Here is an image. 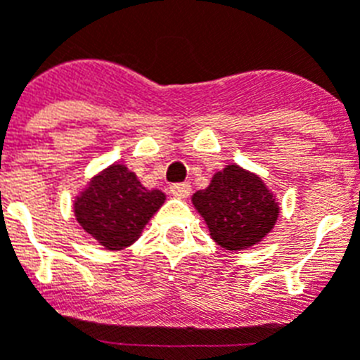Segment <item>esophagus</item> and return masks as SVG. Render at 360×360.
<instances>
[{
    "label": "esophagus",
    "instance_id": "esophagus-1",
    "mask_svg": "<svg viewBox=\"0 0 360 360\" xmlns=\"http://www.w3.org/2000/svg\"><path fill=\"white\" fill-rule=\"evenodd\" d=\"M171 195L176 196V198H187L191 195V184L184 182V184H173L169 187Z\"/></svg>",
    "mask_w": 360,
    "mask_h": 360
}]
</instances>
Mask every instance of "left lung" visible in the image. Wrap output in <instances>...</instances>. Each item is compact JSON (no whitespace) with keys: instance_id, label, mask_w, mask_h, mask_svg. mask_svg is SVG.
Instances as JSON below:
<instances>
[{"instance_id":"1","label":"left lung","mask_w":360,"mask_h":360,"mask_svg":"<svg viewBox=\"0 0 360 360\" xmlns=\"http://www.w3.org/2000/svg\"><path fill=\"white\" fill-rule=\"evenodd\" d=\"M211 238L225 250L250 249L274 229L279 202L262 178L238 164L214 173L205 189L191 198Z\"/></svg>"}]
</instances>
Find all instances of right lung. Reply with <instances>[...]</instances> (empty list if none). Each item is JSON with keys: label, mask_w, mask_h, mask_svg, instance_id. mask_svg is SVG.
Segmentation results:
<instances>
[{"label": "right lung", "mask_w": 360, "mask_h": 360, "mask_svg": "<svg viewBox=\"0 0 360 360\" xmlns=\"http://www.w3.org/2000/svg\"><path fill=\"white\" fill-rule=\"evenodd\" d=\"M165 195L146 189L124 164H111L95 174L75 196L79 225L108 250H122L141 238Z\"/></svg>", "instance_id": "1"}]
</instances>
